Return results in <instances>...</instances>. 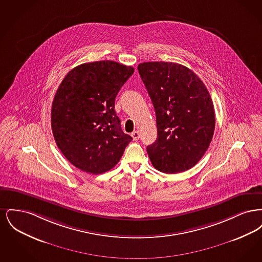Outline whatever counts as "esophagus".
I'll return each mask as SVG.
<instances>
[{"mask_svg": "<svg viewBox=\"0 0 262 262\" xmlns=\"http://www.w3.org/2000/svg\"><path fill=\"white\" fill-rule=\"evenodd\" d=\"M132 137L134 140H137L139 139V133L137 130H135L134 133H132Z\"/></svg>", "mask_w": 262, "mask_h": 262, "instance_id": "esophagus-1", "label": "esophagus"}]
</instances>
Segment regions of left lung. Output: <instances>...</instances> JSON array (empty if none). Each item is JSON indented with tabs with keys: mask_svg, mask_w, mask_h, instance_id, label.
Masks as SVG:
<instances>
[{
	"mask_svg": "<svg viewBox=\"0 0 262 262\" xmlns=\"http://www.w3.org/2000/svg\"><path fill=\"white\" fill-rule=\"evenodd\" d=\"M156 113L157 139L147 146L152 165L177 174L192 168L208 149L215 128L210 94L200 77L180 63L137 67Z\"/></svg>",
	"mask_w": 262,
	"mask_h": 262,
	"instance_id": "obj_1",
	"label": "left lung"
}]
</instances>
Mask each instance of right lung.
Segmentation results:
<instances>
[{
	"label": "right lung",
	"mask_w": 262,
	"mask_h": 262,
	"mask_svg": "<svg viewBox=\"0 0 262 262\" xmlns=\"http://www.w3.org/2000/svg\"><path fill=\"white\" fill-rule=\"evenodd\" d=\"M135 69L113 61L85 62L62 79L52 104L51 124L63 156L90 174L105 173L133 140L121 127L115 99Z\"/></svg>",
	"instance_id": "right-lung-1"
}]
</instances>
